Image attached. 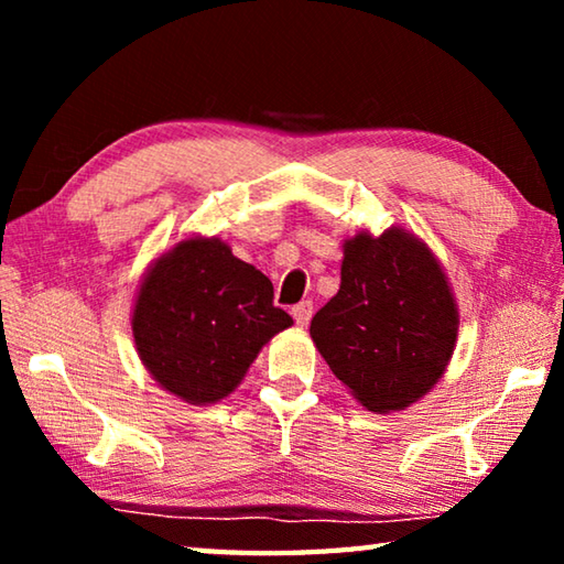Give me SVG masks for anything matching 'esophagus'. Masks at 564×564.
I'll return each instance as SVG.
<instances>
[{
  "label": "esophagus",
  "mask_w": 564,
  "mask_h": 564,
  "mask_svg": "<svg viewBox=\"0 0 564 564\" xmlns=\"http://www.w3.org/2000/svg\"><path fill=\"white\" fill-rule=\"evenodd\" d=\"M291 316H293L295 323H299V326H308V321L313 316V303L311 301L295 303L293 308H291Z\"/></svg>",
  "instance_id": "1"
}]
</instances>
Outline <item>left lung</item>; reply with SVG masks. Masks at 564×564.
I'll return each mask as SVG.
<instances>
[{
  "label": "left lung",
  "instance_id": "8db88e82",
  "mask_svg": "<svg viewBox=\"0 0 564 564\" xmlns=\"http://www.w3.org/2000/svg\"><path fill=\"white\" fill-rule=\"evenodd\" d=\"M457 308L423 241L400 228L346 241L340 291L311 321V338L340 383L373 413L431 390L453 356Z\"/></svg>",
  "mask_w": 564,
  "mask_h": 564
}]
</instances>
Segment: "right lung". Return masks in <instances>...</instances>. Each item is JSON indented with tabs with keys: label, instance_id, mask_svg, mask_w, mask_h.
<instances>
[{
	"label": "right lung",
	"instance_id": "right-lung-1",
	"mask_svg": "<svg viewBox=\"0 0 564 564\" xmlns=\"http://www.w3.org/2000/svg\"><path fill=\"white\" fill-rule=\"evenodd\" d=\"M291 323L273 305V283L218 238H188L161 256L131 318L149 373L194 405L231 393L263 343Z\"/></svg>",
	"mask_w": 564,
	"mask_h": 564
}]
</instances>
